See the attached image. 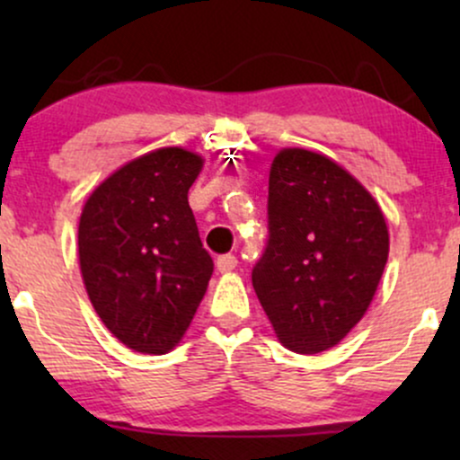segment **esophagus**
<instances>
[{
  "label": "esophagus",
  "instance_id": "esophagus-1",
  "mask_svg": "<svg viewBox=\"0 0 460 460\" xmlns=\"http://www.w3.org/2000/svg\"><path fill=\"white\" fill-rule=\"evenodd\" d=\"M235 266H237V257L231 255V252H226V255H220L218 260H216V268H218L220 272L235 270Z\"/></svg>",
  "mask_w": 460,
  "mask_h": 460
}]
</instances>
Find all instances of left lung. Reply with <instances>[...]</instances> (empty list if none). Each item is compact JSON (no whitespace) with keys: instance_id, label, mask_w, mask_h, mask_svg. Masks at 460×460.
I'll return each mask as SVG.
<instances>
[{"instance_id":"obj_1","label":"left lung","mask_w":460,"mask_h":460,"mask_svg":"<svg viewBox=\"0 0 460 460\" xmlns=\"http://www.w3.org/2000/svg\"><path fill=\"white\" fill-rule=\"evenodd\" d=\"M389 255L381 208L329 157L283 149L268 181V242L252 288L289 350L315 355L363 318Z\"/></svg>"}]
</instances>
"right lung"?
Masks as SVG:
<instances>
[{
	"label": "right lung",
	"mask_w": 460,
	"mask_h": 460,
	"mask_svg": "<svg viewBox=\"0 0 460 460\" xmlns=\"http://www.w3.org/2000/svg\"><path fill=\"white\" fill-rule=\"evenodd\" d=\"M200 166L190 151L157 149L125 164L84 205V285L103 324L136 352L172 350L212 279L188 205Z\"/></svg>",
	"instance_id": "right-lung-1"
}]
</instances>
